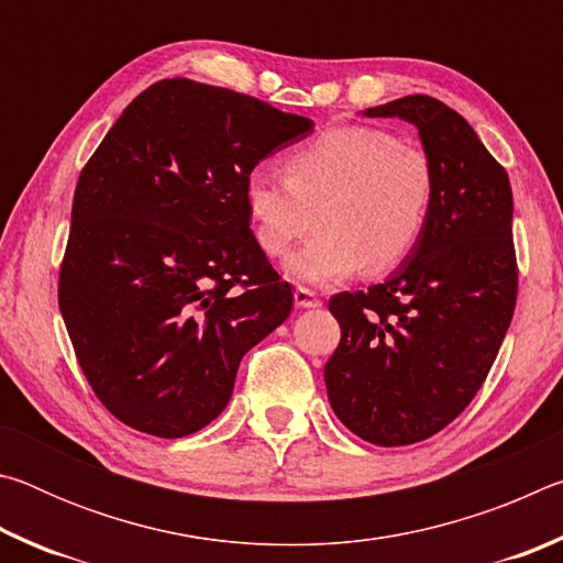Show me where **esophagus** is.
I'll list each match as a JSON object with an SVG mask.
<instances>
[{
    "instance_id": "esophagus-1",
    "label": "esophagus",
    "mask_w": 563,
    "mask_h": 563,
    "mask_svg": "<svg viewBox=\"0 0 563 563\" xmlns=\"http://www.w3.org/2000/svg\"><path fill=\"white\" fill-rule=\"evenodd\" d=\"M292 298H295V305H298V308H318V305H320L318 292L310 290V288H302V285L295 288Z\"/></svg>"
}]
</instances>
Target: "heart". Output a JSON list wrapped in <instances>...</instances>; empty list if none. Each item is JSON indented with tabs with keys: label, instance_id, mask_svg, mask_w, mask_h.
<instances>
[{
	"label": "heart",
	"instance_id": "b5f03b06",
	"mask_svg": "<svg viewBox=\"0 0 563 563\" xmlns=\"http://www.w3.org/2000/svg\"><path fill=\"white\" fill-rule=\"evenodd\" d=\"M434 166L422 148L377 126H340L285 156V178L255 168L243 201L255 243L278 255L318 223L285 261L290 278L332 283L397 268L422 238L434 203Z\"/></svg>",
	"mask_w": 563,
	"mask_h": 563
}]
</instances>
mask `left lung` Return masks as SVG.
Segmentation results:
<instances>
[{
	"label": "left lung",
	"instance_id": "8db88e82",
	"mask_svg": "<svg viewBox=\"0 0 563 563\" xmlns=\"http://www.w3.org/2000/svg\"><path fill=\"white\" fill-rule=\"evenodd\" d=\"M415 123L434 203L415 251L383 283L338 292L342 338L325 365L330 405L377 446L437 434L487 379L517 305L511 186L460 113L424 93L367 109Z\"/></svg>",
	"mask_w": 563,
	"mask_h": 563
}]
</instances>
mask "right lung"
Returning <instances> with one entry per match:
<instances>
[{"instance_id":"right-lung-1","label":"right lung","mask_w":563,"mask_h":563,"mask_svg":"<svg viewBox=\"0 0 563 563\" xmlns=\"http://www.w3.org/2000/svg\"><path fill=\"white\" fill-rule=\"evenodd\" d=\"M312 121L190 79L151 84L81 168L59 310L93 395L178 440L233 395L238 365L292 310L245 213L261 161Z\"/></svg>"}]
</instances>
